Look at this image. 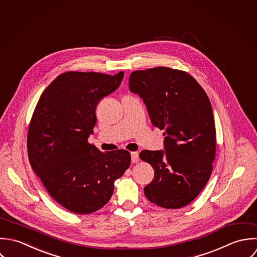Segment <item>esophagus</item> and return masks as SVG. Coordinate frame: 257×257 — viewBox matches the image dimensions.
<instances>
[{
	"mask_svg": "<svg viewBox=\"0 0 257 257\" xmlns=\"http://www.w3.org/2000/svg\"><path fill=\"white\" fill-rule=\"evenodd\" d=\"M139 161V154L137 153V152H132L131 153V162L133 163V164H135V163H137Z\"/></svg>",
	"mask_w": 257,
	"mask_h": 257,
	"instance_id": "34e87169",
	"label": "esophagus"
}]
</instances>
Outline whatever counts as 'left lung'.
Wrapping results in <instances>:
<instances>
[{
  "mask_svg": "<svg viewBox=\"0 0 257 257\" xmlns=\"http://www.w3.org/2000/svg\"><path fill=\"white\" fill-rule=\"evenodd\" d=\"M129 89L143 99L155 127L165 131V151L139 155L155 172L144 188L146 198L165 208L189 205L205 188L215 156V125L205 90L186 71L164 66L133 71Z\"/></svg>",
  "mask_w": 257,
  "mask_h": 257,
  "instance_id": "8db88e82",
  "label": "left lung"
}]
</instances>
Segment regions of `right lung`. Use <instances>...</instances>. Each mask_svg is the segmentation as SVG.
<instances>
[{
    "label": "right lung",
    "instance_id": "1",
    "mask_svg": "<svg viewBox=\"0 0 257 257\" xmlns=\"http://www.w3.org/2000/svg\"><path fill=\"white\" fill-rule=\"evenodd\" d=\"M124 72L67 71L45 89L28 131L34 172L52 199L71 212L87 214L112 197L114 182L129 168L130 153H103L87 142L96 123V106L115 91Z\"/></svg>",
    "mask_w": 257,
    "mask_h": 257
}]
</instances>
